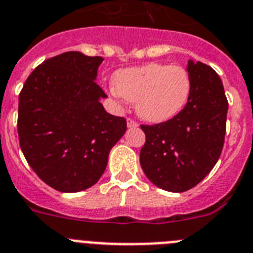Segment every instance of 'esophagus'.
<instances>
[{"mask_svg": "<svg viewBox=\"0 0 253 253\" xmlns=\"http://www.w3.org/2000/svg\"><path fill=\"white\" fill-rule=\"evenodd\" d=\"M127 126H128L129 128H132V127L139 126V124H137L136 121H133L132 118H127Z\"/></svg>", "mask_w": 253, "mask_h": 253, "instance_id": "esophagus-1", "label": "esophagus"}]
</instances>
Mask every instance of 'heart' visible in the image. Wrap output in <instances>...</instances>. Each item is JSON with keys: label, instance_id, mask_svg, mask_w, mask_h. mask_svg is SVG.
<instances>
[{"label": "heart", "instance_id": "b5f03b06", "mask_svg": "<svg viewBox=\"0 0 253 253\" xmlns=\"http://www.w3.org/2000/svg\"><path fill=\"white\" fill-rule=\"evenodd\" d=\"M192 81L182 66L151 62L120 70L113 78L112 91L135 102L142 120L162 124L181 113L190 99Z\"/></svg>", "mask_w": 253, "mask_h": 253}]
</instances>
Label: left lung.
Returning a JSON list of instances; mask_svg holds the SVG:
<instances>
[{"label": "left lung", "instance_id": "obj_1", "mask_svg": "<svg viewBox=\"0 0 253 253\" xmlns=\"http://www.w3.org/2000/svg\"><path fill=\"white\" fill-rule=\"evenodd\" d=\"M190 99L174 118L141 125L146 141L140 164L155 186L184 192L203 181L223 150L228 100L218 74L203 62L188 61Z\"/></svg>", "mask_w": 253, "mask_h": 253}]
</instances>
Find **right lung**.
Here are the masks:
<instances>
[{
    "mask_svg": "<svg viewBox=\"0 0 253 253\" xmlns=\"http://www.w3.org/2000/svg\"><path fill=\"white\" fill-rule=\"evenodd\" d=\"M103 57L65 52L35 67L19 95L17 133L26 162L61 192L99 181L127 122L103 108L95 83Z\"/></svg>",
    "mask_w": 253,
    "mask_h": 253,
    "instance_id": "obj_1",
    "label": "right lung"
}]
</instances>
